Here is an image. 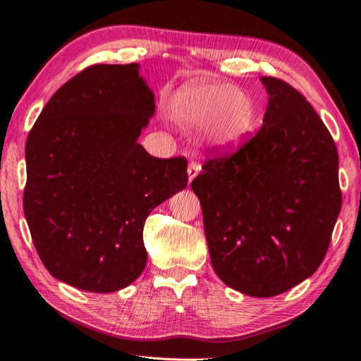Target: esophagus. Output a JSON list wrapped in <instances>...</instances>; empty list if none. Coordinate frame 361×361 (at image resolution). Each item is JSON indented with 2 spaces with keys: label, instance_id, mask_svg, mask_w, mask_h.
I'll use <instances>...</instances> for the list:
<instances>
[{
  "label": "esophagus",
  "instance_id": "obj_1",
  "mask_svg": "<svg viewBox=\"0 0 361 361\" xmlns=\"http://www.w3.org/2000/svg\"><path fill=\"white\" fill-rule=\"evenodd\" d=\"M201 171V166L197 163V161H190L189 166H188V175H189V181H192L197 175L200 173Z\"/></svg>",
  "mask_w": 361,
  "mask_h": 361
}]
</instances>
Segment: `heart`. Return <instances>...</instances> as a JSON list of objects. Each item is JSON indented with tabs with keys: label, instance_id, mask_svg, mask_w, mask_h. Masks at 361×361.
Here are the masks:
<instances>
[{
	"label": "heart",
	"instance_id": "heart-1",
	"mask_svg": "<svg viewBox=\"0 0 361 361\" xmlns=\"http://www.w3.org/2000/svg\"><path fill=\"white\" fill-rule=\"evenodd\" d=\"M171 116L183 127H200L210 145L238 149L251 135L254 102L243 90L218 83H195L180 89L171 101Z\"/></svg>",
	"mask_w": 361,
	"mask_h": 361
}]
</instances>
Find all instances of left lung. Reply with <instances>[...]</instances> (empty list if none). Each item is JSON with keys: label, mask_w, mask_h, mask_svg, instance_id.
<instances>
[{"label": "left lung", "mask_w": 361, "mask_h": 361, "mask_svg": "<svg viewBox=\"0 0 361 361\" xmlns=\"http://www.w3.org/2000/svg\"><path fill=\"white\" fill-rule=\"evenodd\" d=\"M262 128L192 181L212 266L234 290L280 295L321 266L342 207L334 140L302 94L262 77ZM216 149V148H214Z\"/></svg>", "instance_id": "8db88e82"}]
</instances>
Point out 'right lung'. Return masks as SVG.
Returning a JSON list of instances; mask_svg holds the SVG:
<instances>
[{"label": "right lung", "mask_w": 361, "mask_h": 361, "mask_svg": "<svg viewBox=\"0 0 361 361\" xmlns=\"http://www.w3.org/2000/svg\"><path fill=\"white\" fill-rule=\"evenodd\" d=\"M154 110L137 63L92 65L51 97L30 130L24 213L57 280L110 293L145 269L148 214L188 186L186 157H152L137 143Z\"/></svg>", "instance_id": "obj_1"}]
</instances>
